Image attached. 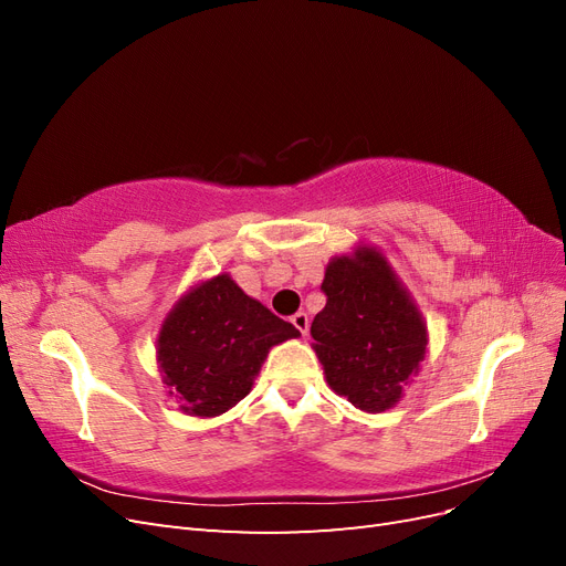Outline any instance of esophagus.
<instances>
[{"instance_id": "esophagus-1", "label": "esophagus", "mask_w": 566, "mask_h": 566, "mask_svg": "<svg viewBox=\"0 0 566 566\" xmlns=\"http://www.w3.org/2000/svg\"><path fill=\"white\" fill-rule=\"evenodd\" d=\"M290 321H293V325H295V328L300 331V335L304 337L306 335V331H310V316H306L304 312H297L293 318H290Z\"/></svg>"}]
</instances>
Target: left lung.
<instances>
[{"label": "left lung", "mask_w": 566, "mask_h": 566, "mask_svg": "<svg viewBox=\"0 0 566 566\" xmlns=\"http://www.w3.org/2000/svg\"><path fill=\"white\" fill-rule=\"evenodd\" d=\"M321 290L312 347L331 389L366 413L397 406L420 370L427 325L387 256L370 245L333 256Z\"/></svg>", "instance_id": "obj_1"}]
</instances>
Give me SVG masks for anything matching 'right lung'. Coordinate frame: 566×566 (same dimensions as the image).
Listing matches in <instances>:
<instances>
[{"instance_id": "obj_1", "label": "right lung", "mask_w": 566, "mask_h": 566, "mask_svg": "<svg viewBox=\"0 0 566 566\" xmlns=\"http://www.w3.org/2000/svg\"><path fill=\"white\" fill-rule=\"evenodd\" d=\"M300 337L293 323L245 295L229 273L202 281L172 306L158 335L163 385L196 418L245 399L273 345Z\"/></svg>"}]
</instances>
